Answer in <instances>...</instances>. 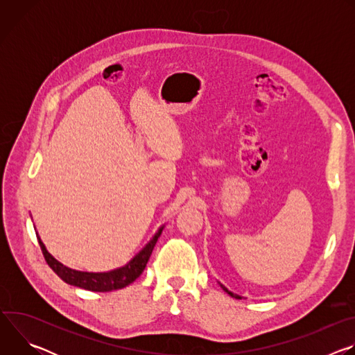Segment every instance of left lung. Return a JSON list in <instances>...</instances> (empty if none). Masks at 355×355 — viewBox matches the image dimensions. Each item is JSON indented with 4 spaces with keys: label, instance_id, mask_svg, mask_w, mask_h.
Instances as JSON below:
<instances>
[{
    "label": "left lung",
    "instance_id": "1",
    "mask_svg": "<svg viewBox=\"0 0 355 355\" xmlns=\"http://www.w3.org/2000/svg\"><path fill=\"white\" fill-rule=\"evenodd\" d=\"M220 286H222V289H223V291H225V292H227V293H229V295H230V296H232V297H236V299H241V296H239V295H236V293H233V292H230V291H229V289H227V288H226V286H223V285H222V284H220Z\"/></svg>",
    "mask_w": 355,
    "mask_h": 355
}]
</instances>
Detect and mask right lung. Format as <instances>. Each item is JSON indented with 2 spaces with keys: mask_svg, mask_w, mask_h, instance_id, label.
Masks as SVG:
<instances>
[{
  "mask_svg": "<svg viewBox=\"0 0 355 355\" xmlns=\"http://www.w3.org/2000/svg\"><path fill=\"white\" fill-rule=\"evenodd\" d=\"M163 229L164 226H162L157 230L153 239H151L126 266L108 272H85V271L71 270L63 266L62 263H59L52 254H50V252L46 250L43 241L37 236V233H36V237L46 263L66 284H70L87 291H92V292H110V291L122 289L130 285L136 278L140 277V274L146 268V264L151 256V251H153Z\"/></svg>",
  "mask_w": 355,
  "mask_h": 355,
  "instance_id": "right-lung-1",
  "label": "right lung"
}]
</instances>
